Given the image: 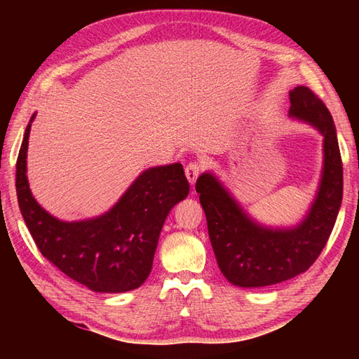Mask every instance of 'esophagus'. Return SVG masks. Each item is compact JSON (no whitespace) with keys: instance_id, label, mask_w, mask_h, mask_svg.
I'll return each mask as SVG.
<instances>
[{"instance_id":"obj_1","label":"esophagus","mask_w":359,"mask_h":359,"mask_svg":"<svg viewBox=\"0 0 359 359\" xmlns=\"http://www.w3.org/2000/svg\"><path fill=\"white\" fill-rule=\"evenodd\" d=\"M185 174H187V179L189 184H191V187L196 185V180L197 177H199L201 174V166L197 163H189L187 168H185Z\"/></svg>"}]
</instances>
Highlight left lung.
<instances>
[{
  "label": "left lung",
  "mask_w": 359,
  "mask_h": 359,
  "mask_svg": "<svg viewBox=\"0 0 359 359\" xmlns=\"http://www.w3.org/2000/svg\"><path fill=\"white\" fill-rule=\"evenodd\" d=\"M290 118L304 121L323 135L321 180L299 222L264 225L243 210L215 172H203L196 182L217 265L236 287H269L307 271L329 241L341 208L342 162L332 114L306 86L290 90Z\"/></svg>",
  "instance_id": "left-lung-1"
}]
</instances>
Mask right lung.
<instances>
[{
    "label": "right lung",
    "mask_w": 359,
    "mask_h": 359,
    "mask_svg": "<svg viewBox=\"0 0 359 359\" xmlns=\"http://www.w3.org/2000/svg\"><path fill=\"white\" fill-rule=\"evenodd\" d=\"M17 160V196L22 219L44 257L66 276L97 293H125L149 276L165 220L185 199L189 184L180 163L152 166L137 177L111 210L83 220L52 216L36 202L27 180L30 126Z\"/></svg>",
    "instance_id": "obj_1"
}]
</instances>
